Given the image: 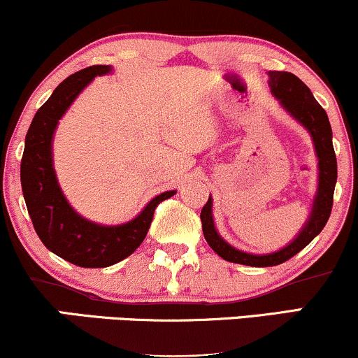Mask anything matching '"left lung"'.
<instances>
[{
  "label": "left lung",
  "instance_id": "8db88e82",
  "mask_svg": "<svg viewBox=\"0 0 358 358\" xmlns=\"http://www.w3.org/2000/svg\"><path fill=\"white\" fill-rule=\"evenodd\" d=\"M268 75L272 93L278 98L283 108L294 118L299 120L310 131V135H312L320 173H318V192L315 196V203H313L312 217H310L302 234L288 247L282 248L280 252L270 253V255H250V253L240 252V250L223 242L213 227L212 200L208 198V201H206L200 213L205 240L213 248V252L220 255L223 260L248 266L280 265L283 262L290 260L300 250L307 247L324 230L327 222H329L331 205H334L335 183H337V157H335L334 145H331V127L325 110L318 105V101L308 90V86L299 76H295L294 73L270 71Z\"/></svg>",
  "mask_w": 358,
  "mask_h": 358
}]
</instances>
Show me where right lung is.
Segmentation results:
<instances>
[{"instance_id": "1", "label": "right lung", "mask_w": 358, "mask_h": 358, "mask_svg": "<svg viewBox=\"0 0 358 358\" xmlns=\"http://www.w3.org/2000/svg\"><path fill=\"white\" fill-rule=\"evenodd\" d=\"M110 70V64H93L59 83L34 115L21 158V188L38 236L55 255L83 268H105L130 257L148 234L158 203L175 195L165 192L155 196L135 220L124 225L100 227L81 218L59 190L51 162L56 124L81 90Z\"/></svg>"}]
</instances>
